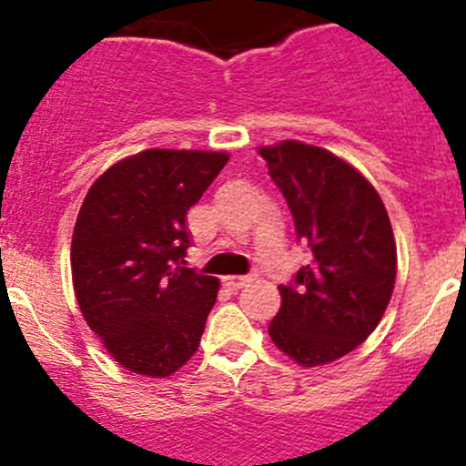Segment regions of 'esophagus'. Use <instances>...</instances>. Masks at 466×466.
<instances>
[{
	"instance_id": "1",
	"label": "esophagus",
	"mask_w": 466,
	"mask_h": 466,
	"mask_svg": "<svg viewBox=\"0 0 466 466\" xmlns=\"http://www.w3.org/2000/svg\"><path fill=\"white\" fill-rule=\"evenodd\" d=\"M223 281H225V286H229V289H243V286L250 284L252 277H234V275H229V277H223Z\"/></svg>"
}]
</instances>
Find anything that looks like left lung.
Returning <instances> with one entry per match:
<instances>
[{
  "mask_svg": "<svg viewBox=\"0 0 466 466\" xmlns=\"http://www.w3.org/2000/svg\"><path fill=\"white\" fill-rule=\"evenodd\" d=\"M259 155L311 250L268 333L302 368L342 359L377 329L397 279V243L368 177L320 146L286 139Z\"/></svg>",
  "mask_w": 466,
  "mask_h": 466,
  "instance_id": "left-lung-1",
  "label": "left lung"
}]
</instances>
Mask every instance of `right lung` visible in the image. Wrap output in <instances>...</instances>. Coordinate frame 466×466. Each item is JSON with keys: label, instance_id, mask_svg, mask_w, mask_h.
<instances>
[{"label": "right lung", "instance_id": "1", "mask_svg": "<svg viewBox=\"0 0 466 466\" xmlns=\"http://www.w3.org/2000/svg\"><path fill=\"white\" fill-rule=\"evenodd\" d=\"M216 150L148 148L89 187L72 237L83 318L128 372L164 379L198 351L218 279L185 268L187 211L228 164Z\"/></svg>", "mask_w": 466, "mask_h": 466}]
</instances>
